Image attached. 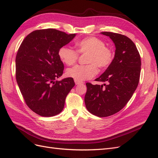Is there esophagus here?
I'll list each match as a JSON object with an SVG mask.
<instances>
[{"instance_id":"1","label":"esophagus","mask_w":158,"mask_h":158,"mask_svg":"<svg viewBox=\"0 0 158 158\" xmlns=\"http://www.w3.org/2000/svg\"><path fill=\"white\" fill-rule=\"evenodd\" d=\"M74 82H75L76 85H79V84H81L83 83L82 82H81V81H78V80H75V79H74Z\"/></svg>"}]
</instances>
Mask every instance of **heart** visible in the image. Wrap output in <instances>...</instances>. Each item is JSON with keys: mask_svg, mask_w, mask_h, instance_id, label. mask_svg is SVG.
Returning <instances> with one entry per match:
<instances>
[{"mask_svg": "<svg viewBox=\"0 0 158 158\" xmlns=\"http://www.w3.org/2000/svg\"><path fill=\"white\" fill-rule=\"evenodd\" d=\"M77 51L70 47L63 46L59 49L58 55L63 63L73 65L78 59V53H86V65H76L67 69L66 75L78 81L93 78L98 73V66L106 69L111 64L113 59L112 50L106 46L105 42L96 37H88L76 42Z\"/></svg>", "mask_w": 158, "mask_h": 158, "instance_id": "b5f03b06", "label": "heart"}]
</instances>
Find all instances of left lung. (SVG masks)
<instances>
[{
	"mask_svg": "<svg viewBox=\"0 0 158 158\" xmlns=\"http://www.w3.org/2000/svg\"><path fill=\"white\" fill-rule=\"evenodd\" d=\"M101 33L114 43V56L106 70L95 80L107 84L86 83L84 102L89 113L106 117L118 112L132 98L139 82L141 60L135 44L128 37L107 31Z\"/></svg>",
	"mask_w": 158,
	"mask_h": 158,
	"instance_id": "left-lung-1",
	"label": "left lung"
}]
</instances>
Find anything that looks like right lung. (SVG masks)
Returning <instances> with one entry per match:
<instances>
[{
    "label": "right lung",
    "mask_w": 158,
    "mask_h": 158,
    "mask_svg": "<svg viewBox=\"0 0 158 158\" xmlns=\"http://www.w3.org/2000/svg\"><path fill=\"white\" fill-rule=\"evenodd\" d=\"M76 36L52 29L33 31L21 44L16 57V78L27 106L42 117H52L64 108L74 86L73 78L55 80L64 64L58 52Z\"/></svg>",
    "instance_id": "right-lung-1"
}]
</instances>
